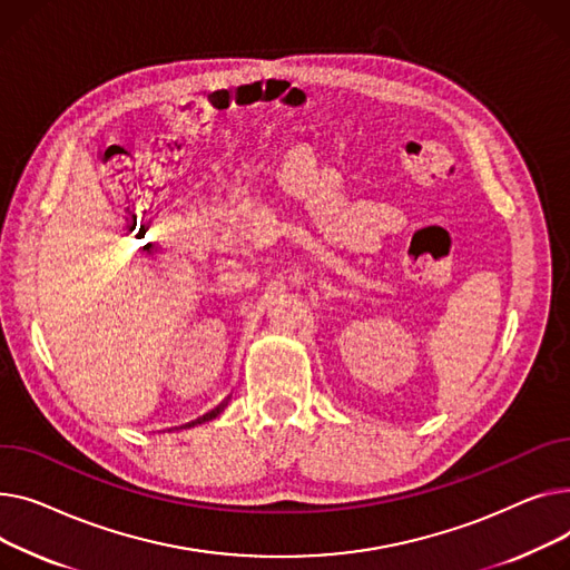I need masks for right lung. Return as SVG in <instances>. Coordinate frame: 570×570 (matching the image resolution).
Masks as SVG:
<instances>
[{
	"label": "right lung",
	"instance_id": "1",
	"mask_svg": "<svg viewBox=\"0 0 570 570\" xmlns=\"http://www.w3.org/2000/svg\"><path fill=\"white\" fill-rule=\"evenodd\" d=\"M220 410H223V407H218V410H214V412H212V414H207V416H203V419H197V421H193V423H188V428H190V425H195V423H203V421H212V419H216V416H218V414H220Z\"/></svg>",
	"mask_w": 570,
	"mask_h": 570
}]
</instances>
